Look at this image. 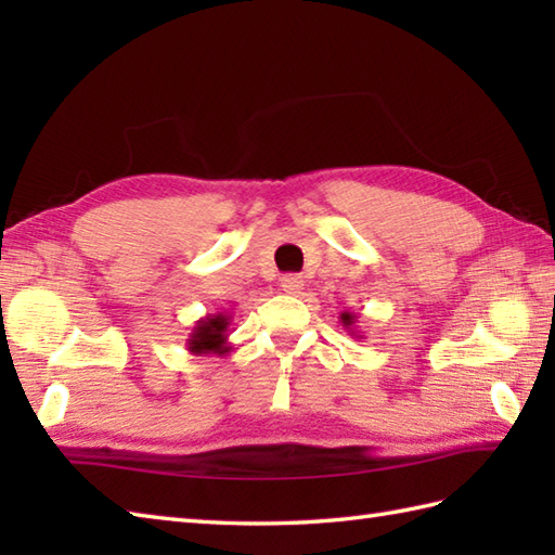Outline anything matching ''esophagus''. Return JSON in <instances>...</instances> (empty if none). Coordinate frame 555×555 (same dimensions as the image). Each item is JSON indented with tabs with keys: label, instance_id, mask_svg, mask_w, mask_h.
Listing matches in <instances>:
<instances>
[{
	"label": "esophagus",
	"instance_id": "1",
	"mask_svg": "<svg viewBox=\"0 0 555 555\" xmlns=\"http://www.w3.org/2000/svg\"><path fill=\"white\" fill-rule=\"evenodd\" d=\"M302 286H305V281L298 274H286L284 279H281V291L291 293V296H298Z\"/></svg>",
	"mask_w": 555,
	"mask_h": 555
}]
</instances>
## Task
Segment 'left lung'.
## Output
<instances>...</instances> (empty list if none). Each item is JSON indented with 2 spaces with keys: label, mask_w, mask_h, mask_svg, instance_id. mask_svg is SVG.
<instances>
[{
  "label": "left lung",
  "mask_w": 555,
  "mask_h": 555,
  "mask_svg": "<svg viewBox=\"0 0 555 555\" xmlns=\"http://www.w3.org/2000/svg\"><path fill=\"white\" fill-rule=\"evenodd\" d=\"M340 324L346 326V332H350V336H358L360 338V332L356 328V324H358V314L356 312H350V310H346V312H340Z\"/></svg>",
  "instance_id": "obj_1"
}]
</instances>
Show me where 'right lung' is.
Returning <instances> with one entry per match:
<instances>
[{
	"label": "right lung",
	"mask_w": 555,
	"mask_h": 555,
	"mask_svg": "<svg viewBox=\"0 0 555 555\" xmlns=\"http://www.w3.org/2000/svg\"><path fill=\"white\" fill-rule=\"evenodd\" d=\"M229 326L231 317L223 312L203 317V320L195 322L193 334L185 340L188 350H191L193 356H227L231 350V346H227Z\"/></svg>",
	"instance_id": "1"
}]
</instances>
